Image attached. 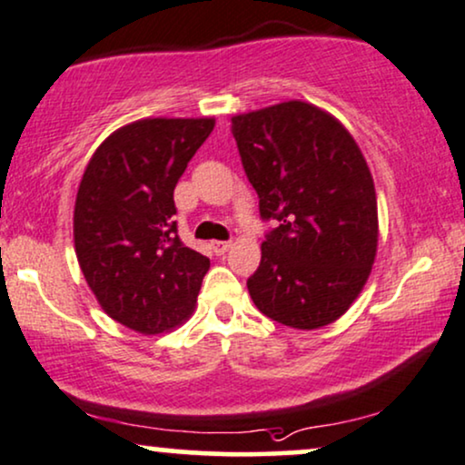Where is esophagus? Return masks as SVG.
<instances>
[{
  "mask_svg": "<svg viewBox=\"0 0 465 465\" xmlns=\"http://www.w3.org/2000/svg\"><path fill=\"white\" fill-rule=\"evenodd\" d=\"M231 242H213V243H211V248H213V252H215V254H226V252L228 250H231Z\"/></svg>",
  "mask_w": 465,
  "mask_h": 465,
  "instance_id": "1",
  "label": "esophagus"
}]
</instances>
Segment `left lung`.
Listing matches in <instances>:
<instances>
[{"instance_id": "1", "label": "left lung", "mask_w": 465, "mask_h": 465, "mask_svg": "<svg viewBox=\"0 0 465 465\" xmlns=\"http://www.w3.org/2000/svg\"><path fill=\"white\" fill-rule=\"evenodd\" d=\"M231 131L261 215L280 222L248 280L252 302L295 330L334 323L362 293L380 242L362 151L336 116L297 99L234 114Z\"/></svg>"}]
</instances>
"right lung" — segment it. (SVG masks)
I'll return each mask as SVG.
<instances>
[{
    "label": "right lung",
    "instance_id": "right-lung-1",
    "mask_svg": "<svg viewBox=\"0 0 465 465\" xmlns=\"http://www.w3.org/2000/svg\"><path fill=\"white\" fill-rule=\"evenodd\" d=\"M215 118H142L105 137L73 211L77 262L103 312L144 336L192 317L209 259L176 234L174 187Z\"/></svg>",
    "mask_w": 465,
    "mask_h": 465
}]
</instances>
